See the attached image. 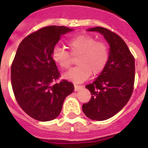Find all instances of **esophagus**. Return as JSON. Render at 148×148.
Segmentation results:
<instances>
[{
    "label": "esophagus",
    "mask_w": 148,
    "mask_h": 148,
    "mask_svg": "<svg viewBox=\"0 0 148 148\" xmlns=\"http://www.w3.org/2000/svg\"><path fill=\"white\" fill-rule=\"evenodd\" d=\"M82 89V86H79V85H74V90L77 91V90Z\"/></svg>",
    "instance_id": "34e87169"
}]
</instances>
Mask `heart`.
<instances>
[{
    "instance_id": "1",
    "label": "heart",
    "mask_w": 148,
    "mask_h": 148,
    "mask_svg": "<svg viewBox=\"0 0 148 148\" xmlns=\"http://www.w3.org/2000/svg\"><path fill=\"white\" fill-rule=\"evenodd\" d=\"M67 44L72 54L78 55L77 66L72 68L64 74V77L74 82H82L92 75H98L108 63L109 58V47L106 42L97 41L90 35H78L68 40ZM52 59L62 69L71 66L73 58L70 52L61 47L56 46L51 53Z\"/></svg>"
}]
</instances>
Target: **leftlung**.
<instances>
[{
	"mask_svg": "<svg viewBox=\"0 0 148 148\" xmlns=\"http://www.w3.org/2000/svg\"><path fill=\"white\" fill-rule=\"evenodd\" d=\"M88 31L102 34L110 51L105 70L93 83L86 86L92 96L83 104L82 110L91 120L105 121L121 111L130 99L135 82V58L117 34L102 27Z\"/></svg>",
	"mask_w": 148,
	"mask_h": 148,
	"instance_id": "8db88e82",
	"label": "left lung"
}]
</instances>
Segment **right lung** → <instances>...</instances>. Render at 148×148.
Instances as JSON below:
<instances>
[{
  "mask_svg": "<svg viewBox=\"0 0 148 148\" xmlns=\"http://www.w3.org/2000/svg\"><path fill=\"white\" fill-rule=\"evenodd\" d=\"M72 31L65 26H47L24 38L11 66L12 87L18 105L31 117L52 121L61 112L65 98L74 90L73 83L60 77L51 53L62 35Z\"/></svg>",
  "mask_w": 148,
  "mask_h": 148,
  "instance_id": "obj_1",
  "label": "right lung"
}]
</instances>
